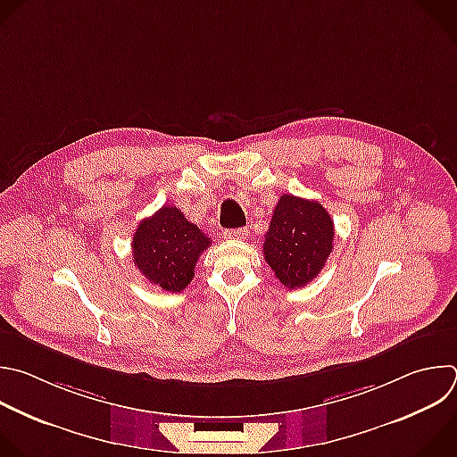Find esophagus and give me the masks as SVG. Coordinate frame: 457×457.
<instances>
[{
  "label": "esophagus",
  "mask_w": 457,
  "mask_h": 457,
  "mask_svg": "<svg viewBox=\"0 0 457 457\" xmlns=\"http://www.w3.org/2000/svg\"><path fill=\"white\" fill-rule=\"evenodd\" d=\"M224 238H226V240H244V238H247V229H245V228L226 229V231H224Z\"/></svg>",
  "instance_id": "obj_1"
}]
</instances>
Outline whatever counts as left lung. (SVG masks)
Segmentation results:
<instances>
[{"label":"left lung","instance_id":"left-lung-1","mask_svg":"<svg viewBox=\"0 0 457 457\" xmlns=\"http://www.w3.org/2000/svg\"><path fill=\"white\" fill-rule=\"evenodd\" d=\"M334 220L318 201L283 194L263 242V258L287 288L312 281L334 249Z\"/></svg>","mask_w":457,"mask_h":457}]
</instances>
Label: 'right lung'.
<instances>
[{
    "label": "right lung",
    "mask_w": 457,
    "mask_h": 457,
    "mask_svg": "<svg viewBox=\"0 0 457 457\" xmlns=\"http://www.w3.org/2000/svg\"><path fill=\"white\" fill-rule=\"evenodd\" d=\"M212 240L176 206H163L143 219L132 237V258L139 272L167 292H181L194 278L199 256Z\"/></svg>",
    "instance_id": "right-lung-1"
}]
</instances>
